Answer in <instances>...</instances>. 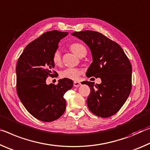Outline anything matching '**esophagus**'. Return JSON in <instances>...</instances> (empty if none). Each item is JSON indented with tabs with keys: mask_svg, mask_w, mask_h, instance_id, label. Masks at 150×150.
Listing matches in <instances>:
<instances>
[{
	"mask_svg": "<svg viewBox=\"0 0 150 150\" xmlns=\"http://www.w3.org/2000/svg\"><path fill=\"white\" fill-rule=\"evenodd\" d=\"M80 85H81V83L80 82H74V86L79 87Z\"/></svg>",
	"mask_w": 150,
	"mask_h": 150,
	"instance_id": "34e87169",
	"label": "esophagus"
}]
</instances>
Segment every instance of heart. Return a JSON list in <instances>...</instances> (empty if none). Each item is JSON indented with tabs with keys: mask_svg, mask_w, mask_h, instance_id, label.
Listing matches in <instances>:
<instances>
[{
	"mask_svg": "<svg viewBox=\"0 0 150 150\" xmlns=\"http://www.w3.org/2000/svg\"><path fill=\"white\" fill-rule=\"evenodd\" d=\"M70 49L72 52L80 58L86 54L87 50L84 45L80 43H74L70 46ZM53 62L56 65H60L62 63L60 52L58 50L54 53L52 57ZM82 72L77 68H66L60 72V76L62 78H67L69 80H77L79 78Z\"/></svg>",
	"mask_w": 150,
	"mask_h": 150,
	"instance_id": "b5f03b06",
	"label": "heart"
}]
</instances>
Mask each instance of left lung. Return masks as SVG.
<instances>
[{
	"instance_id": "obj_1",
	"label": "left lung",
	"mask_w": 150,
	"mask_h": 150,
	"mask_svg": "<svg viewBox=\"0 0 150 150\" xmlns=\"http://www.w3.org/2000/svg\"><path fill=\"white\" fill-rule=\"evenodd\" d=\"M90 48L92 62L86 76L100 78L101 84L84 81L90 87L87 105L93 114L108 117L119 111L130 94L132 65L118 44L96 31L84 30L71 34Z\"/></svg>"
}]
</instances>
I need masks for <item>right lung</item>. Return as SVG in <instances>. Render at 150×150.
Returning a JSON list of instances; mask_svg holds the SVG:
<instances>
[{
	"label": "right lung",
	"instance_id": "1",
	"mask_svg": "<svg viewBox=\"0 0 150 150\" xmlns=\"http://www.w3.org/2000/svg\"><path fill=\"white\" fill-rule=\"evenodd\" d=\"M68 33L46 32L24 48L16 64V91L25 108L34 117L49 122L58 119L65 112L64 95L73 86L72 80L63 78L56 85L46 84L54 68L53 54L61 39Z\"/></svg>",
	"mask_w": 150,
	"mask_h": 150
}]
</instances>
